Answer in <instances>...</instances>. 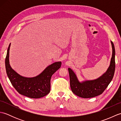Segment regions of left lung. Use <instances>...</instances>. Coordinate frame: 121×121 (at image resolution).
Instances as JSON below:
<instances>
[{
    "instance_id": "left-lung-1",
    "label": "left lung",
    "mask_w": 121,
    "mask_h": 121,
    "mask_svg": "<svg viewBox=\"0 0 121 121\" xmlns=\"http://www.w3.org/2000/svg\"><path fill=\"white\" fill-rule=\"evenodd\" d=\"M112 55L107 70L101 76L92 80L79 81L74 72L68 68L72 91L76 96L83 98H89L101 95L106 89L113 78L115 63V51L113 43L111 41Z\"/></svg>"
}]
</instances>
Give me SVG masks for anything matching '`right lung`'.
Returning <instances> with one entry per match:
<instances>
[{"label": "right lung", "mask_w": 121, "mask_h": 121, "mask_svg": "<svg viewBox=\"0 0 121 121\" xmlns=\"http://www.w3.org/2000/svg\"><path fill=\"white\" fill-rule=\"evenodd\" d=\"M8 48L5 66L8 77L12 85L20 94L30 98H40L50 92L51 76L61 67V62H55L48 66L42 73L32 78L23 76L15 72L10 66L9 50Z\"/></svg>", "instance_id": "1"}]
</instances>
